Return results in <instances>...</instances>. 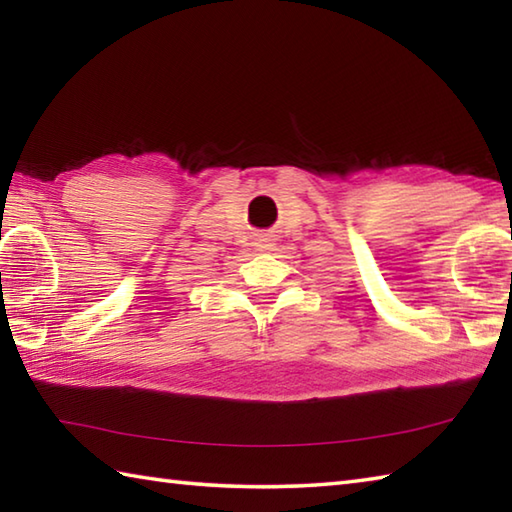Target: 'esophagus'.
I'll return each instance as SVG.
<instances>
[{
    "label": "esophagus",
    "instance_id": "1",
    "mask_svg": "<svg viewBox=\"0 0 512 512\" xmlns=\"http://www.w3.org/2000/svg\"><path fill=\"white\" fill-rule=\"evenodd\" d=\"M268 242H270V239H268V237H264V239H259V244H257V246H259V248H268V246H270Z\"/></svg>",
    "mask_w": 512,
    "mask_h": 512
}]
</instances>
